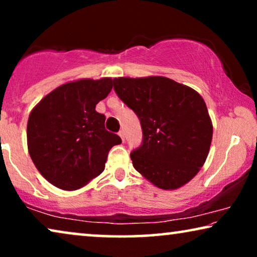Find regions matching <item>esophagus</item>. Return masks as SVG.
Here are the masks:
<instances>
[{
	"instance_id": "esophagus-1",
	"label": "esophagus",
	"mask_w": 257,
	"mask_h": 257,
	"mask_svg": "<svg viewBox=\"0 0 257 257\" xmlns=\"http://www.w3.org/2000/svg\"><path fill=\"white\" fill-rule=\"evenodd\" d=\"M118 135H119V137H120V138H121L122 142H124V140H125V131H124V130H120V131L118 132Z\"/></svg>"
}]
</instances>
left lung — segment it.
Returning <instances> with one entry per match:
<instances>
[{
	"label": "left lung",
	"mask_w": 257,
	"mask_h": 257,
	"mask_svg": "<svg viewBox=\"0 0 257 257\" xmlns=\"http://www.w3.org/2000/svg\"><path fill=\"white\" fill-rule=\"evenodd\" d=\"M113 89L142 125V145L131 152L136 170L163 189L179 188L195 177L213 137L202 97L159 76L114 78Z\"/></svg>",
	"instance_id": "8db88e82"
}]
</instances>
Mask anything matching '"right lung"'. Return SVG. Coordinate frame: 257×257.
Instances as JSON below:
<instances>
[{"mask_svg":"<svg viewBox=\"0 0 257 257\" xmlns=\"http://www.w3.org/2000/svg\"><path fill=\"white\" fill-rule=\"evenodd\" d=\"M111 89V78L66 83L31 111L28 150L40 173L56 187H83L104 171L108 151L121 143L105 128V115L96 111Z\"/></svg>","mask_w":257,"mask_h":257,"instance_id":"obj_1","label":"right lung"}]
</instances>
